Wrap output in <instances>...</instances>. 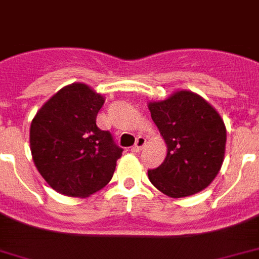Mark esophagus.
Masks as SVG:
<instances>
[{
    "mask_svg": "<svg viewBox=\"0 0 259 259\" xmlns=\"http://www.w3.org/2000/svg\"><path fill=\"white\" fill-rule=\"evenodd\" d=\"M145 145H146L145 137H138L137 141H136V144H134L133 149H132V150H133V152H141V149Z\"/></svg>",
    "mask_w": 259,
    "mask_h": 259,
    "instance_id": "1",
    "label": "esophagus"
}]
</instances>
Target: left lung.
<instances>
[{
  "label": "left lung",
  "instance_id": "1",
  "mask_svg": "<svg viewBox=\"0 0 259 259\" xmlns=\"http://www.w3.org/2000/svg\"><path fill=\"white\" fill-rule=\"evenodd\" d=\"M148 107L168 148L161 165L148 170L150 183L175 199L207 188L225 160L226 126L219 113L187 90Z\"/></svg>",
  "mask_w": 259,
  "mask_h": 259
}]
</instances>
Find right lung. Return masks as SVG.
<instances>
[{
    "instance_id": "1",
    "label": "right lung",
    "mask_w": 259,
    "mask_h": 259,
    "mask_svg": "<svg viewBox=\"0 0 259 259\" xmlns=\"http://www.w3.org/2000/svg\"><path fill=\"white\" fill-rule=\"evenodd\" d=\"M105 98L84 83L63 87L30 123V152L44 180L66 196L87 197L113 177L123 149L97 126Z\"/></svg>"
}]
</instances>
